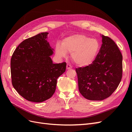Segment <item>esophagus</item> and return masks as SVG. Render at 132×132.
I'll list each match as a JSON object with an SVG mask.
<instances>
[{"label": "esophagus", "mask_w": 132, "mask_h": 132, "mask_svg": "<svg viewBox=\"0 0 132 132\" xmlns=\"http://www.w3.org/2000/svg\"><path fill=\"white\" fill-rule=\"evenodd\" d=\"M71 68H72V67H71L70 64H67V69L69 70V69H70Z\"/></svg>", "instance_id": "34e87169"}]
</instances>
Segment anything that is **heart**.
I'll return each instance as SVG.
<instances>
[{
	"mask_svg": "<svg viewBox=\"0 0 132 132\" xmlns=\"http://www.w3.org/2000/svg\"><path fill=\"white\" fill-rule=\"evenodd\" d=\"M100 50L97 39L90 38L83 35H74L63 39L61 45L57 43L55 54L59 58L65 57L70 53L71 59L80 67L90 65L95 61Z\"/></svg>",
	"mask_w": 132,
	"mask_h": 132,
	"instance_id": "1",
	"label": "heart"
}]
</instances>
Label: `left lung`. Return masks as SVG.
I'll return each mask as SVG.
<instances>
[{
  "label": "left lung",
  "mask_w": 132,
  "mask_h": 132,
  "mask_svg": "<svg viewBox=\"0 0 132 132\" xmlns=\"http://www.w3.org/2000/svg\"><path fill=\"white\" fill-rule=\"evenodd\" d=\"M102 45L90 65L76 68L79 90L89 100H103L117 88L122 77V55L110 37L102 35Z\"/></svg>",
  "instance_id": "1"
}]
</instances>
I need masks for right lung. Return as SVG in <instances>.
I'll use <instances>...</instances> for the list:
<instances>
[{
	"label": "right lung",
	"mask_w": 132,
	"mask_h": 132,
	"mask_svg": "<svg viewBox=\"0 0 132 132\" xmlns=\"http://www.w3.org/2000/svg\"><path fill=\"white\" fill-rule=\"evenodd\" d=\"M42 32L23 41L11 58V81L22 97L34 102L51 98L56 89L57 80L65 72L67 64H54L50 56L53 49Z\"/></svg>",
	"instance_id": "obj_1"
}]
</instances>
